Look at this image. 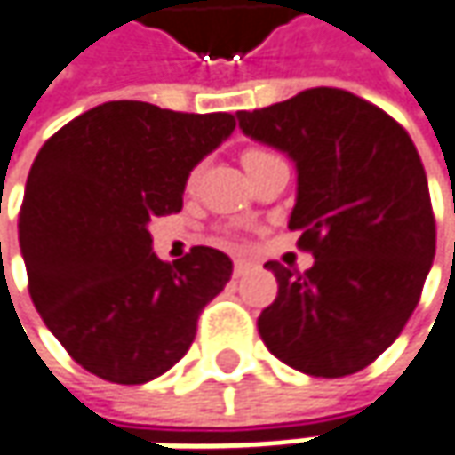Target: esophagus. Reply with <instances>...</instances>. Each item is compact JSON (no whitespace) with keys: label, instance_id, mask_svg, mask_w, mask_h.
Returning <instances> with one entry per match:
<instances>
[{"label":"esophagus","instance_id":"34e87169","mask_svg":"<svg viewBox=\"0 0 455 455\" xmlns=\"http://www.w3.org/2000/svg\"><path fill=\"white\" fill-rule=\"evenodd\" d=\"M250 267H252V265H250L247 259H236V262H234V275L239 278V275H244V273H247Z\"/></svg>","mask_w":455,"mask_h":455}]
</instances>
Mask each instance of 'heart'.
<instances>
[{
    "mask_svg": "<svg viewBox=\"0 0 455 455\" xmlns=\"http://www.w3.org/2000/svg\"><path fill=\"white\" fill-rule=\"evenodd\" d=\"M267 156H273V154H267V151H262V148H250V151H244L242 162H244V167H250V164L259 162V159H267Z\"/></svg>",
    "mask_w": 455,
    "mask_h": 455,
    "instance_id": "1",
    "label": "heart"
}]
</instances>
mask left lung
Wrapping results in <instances>:
<instances>
[{
    "mask_svg": "<svg viewBox=\"0 0 455 455\" xmlns=\"http://www.w3.org/2000/svg\"><path fill=\"white\" fill-rule=\"evenodd\" d=\"M239 128L296 167L288 228L314 265L296 275L267 262L278 299L257 319L285 365L339 379L376 361L404 330L435 257L427 177L407 131L355 94L314 87Z\"/></svg>",
    "mask_w": 455,
    "mask_h": 455,
    "instance_id": "8db88e82",
    "label": "left lung"
}]
</instances>
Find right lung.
I'll list each match as a JSON object with an SVG mask.
<instances>
[{
    "instance_id": "obj_1",
    "label": "right lung",
    "mask_w": 455,
    "mask_h": 455,
    "mask_svg": "<svg viewBox=\"0 0 455 455\" xmlns=\"http://www.w3.org/2000/svg\"><path fill=\"white\" fill-rule=\"evenodd\" d=\"M228 113L139 100L97 105L38 151L20 211V252L45 327L90 373L147 384L193 339L231 278L228 254L193 247L172 265L148 224L177 213L190 172L234 133Z\"/></svg>"
}]
</instances>
